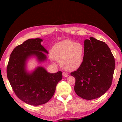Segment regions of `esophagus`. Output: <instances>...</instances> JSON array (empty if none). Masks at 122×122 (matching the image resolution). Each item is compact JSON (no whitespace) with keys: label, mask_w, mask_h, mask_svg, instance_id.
I'll use <instances>...</instances> for the list:
<instances>
[{"label":"esophagus","mask_w":122,"mask_h":122,"mask_svg":"<svg viewBox=\"0 0 122 122\" xmlns=\"http://www.w3.org/2000/svg\"><path fill=\"white\" fill-rule=\"evenodd\" d=\"M63 76H66H66H69V74H68V73H66V72H63Z\"/></svg>","instance_id":"1"}]
</instances>
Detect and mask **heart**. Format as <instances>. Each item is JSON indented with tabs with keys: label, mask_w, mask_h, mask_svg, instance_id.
<instances>
[{
	"label": "heart",
	"mask_w": 122,
	"mask_h": 122,
	"mask_svg": "<svg viewBox=\"0 0 122 122\" xmlns=\"http://www.w3.org/2000/svg\"><path fill=\"white\" fill-rule=\"evenodd\" d=\"M84 48L81 43L71 40H64L53 46L51 56L60 61L63 69L73 71L78 69L82 64Z\"/></svg>",
	"instance_id": "b5f03b06"
}]
</instances>
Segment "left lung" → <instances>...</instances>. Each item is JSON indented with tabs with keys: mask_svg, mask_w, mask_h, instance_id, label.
<instances>
[{
	"mask_svg": "<svg viewBox=\"0 0 122 122\" xmlns=\"http://www.w3.org/2000/svg\"><path fill=\"white\" fill-rule=\"evenodd\" d=\"M114 68V56L107 44L93 37L85 40L82 64L71 73L76 79V94L86 100L101 97L111 87Z\"/></svg>",
	"mask_w": 122,
	"mask_h": 122,
	"instance_id": "1",
	"label": "left lung"
}]
</instances>
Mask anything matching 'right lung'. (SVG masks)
<instances>
[{
    "label": "right lung",
    "mask_w": 122,
    "mask_h": 122,
    "mask_svg": "<svg viewBox=\"0 0 122 122\" xmlns=\"http://www.w3.org/2000/svg\"><path fill=\"white\" fill-rule=\"evenodd\" d=\"M42 41L39 38L29 39L16 46L11 53L6 68L8 79L15 94L31 106L47 103L63 77L61 71L49 73L41 66H38L30 73L26 71V61L30 56H36L40 62L46 59L42 51L48 52L41 45Z\"/></svg>",
    "instance_id": "obj_1"
}]
</instances>
